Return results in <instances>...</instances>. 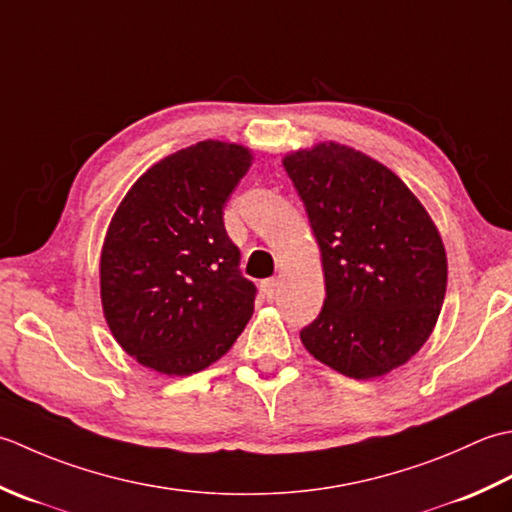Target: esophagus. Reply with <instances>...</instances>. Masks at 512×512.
I'll return each instance as SVG.
<instances>
[{
	"label": "esophagus",
	"instance_id": "34e87169",
	"mask_svg": "<svg viewBox=\"0 0 512 512\" xmlns=\"http://www.w3.org/2000/svg\"><path fill=\"white\" fill-rule=\"evenodd\" d=\"M260 287H263V294H265V296L271 300V298L276 296L278 280H276V278H267V280H263V285H260Z\"/></svg>",
	"mask_w": 512,
	"mask_h": 512
}]
</instances>
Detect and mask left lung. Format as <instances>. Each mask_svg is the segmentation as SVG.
<instances>
[{"label":"left lung","instance_id":"left-lung-1","mask_svg":"<svg viewBox=\"0 0 512 512\" xmlns=\"http://www.w3.org/2000/svg\"><path fill=\"white\" fill-rule=\"evenodd\" d=\"M314 229L327 298L305 349L356 380L411 360L446 294V252L417 196L382 163L340 143L283 159Z\"/></svg>","mask_w":512,"mask_h":512}]
</instances>
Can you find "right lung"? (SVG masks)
<instances>
[{
  "label": "right lung",
  "instance_id": "1",
  "mask_svg": "<svg viewBox=\"0 0 512 512\" xmlns=\"http://www.w3.org/2000/svg\"><path fill=\"white\" fill-rule=\"evenodd\" d=\"M254 156L201 141L130 187L101 249V305L125 353L165 375L203 371L252 318L256 285L238 265L223 207Z\"/></svg>",
  "mask_w": 512,
  "mask_h": 512
}]
</instances>
